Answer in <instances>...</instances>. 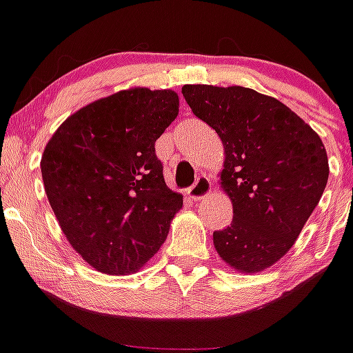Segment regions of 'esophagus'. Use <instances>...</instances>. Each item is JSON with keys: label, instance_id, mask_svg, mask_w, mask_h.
Returning a JSON list of instances; mask_svg holds the SVG:
<instances>
[{"label": "esophagus", "instance_id": "1", "mask_svg": "<svg viewBox=\"0 0 353 353\" xmlns=\"http://www.w3.org/2000/svg\"><path fill=\"white\" fill-rule=\"evenodd\" d=\"M210 193H212V179L208 176H199L196 183L186 191L188 198L193 199V201H199V199L208 196Z\"/></svg>", "mask_w": 353, "mask_h": 353}]
</instances>
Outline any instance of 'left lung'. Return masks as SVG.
<instances>
[{
    "label": "left lung",
    "mask_w": 353,
    "mask_h": 353,
    "mask_svg": "<svg viewBox=\"0 0 353 353\" xmlns=\"http://www.w3.org/2000/svg\"><path fill=\"white\" fill-rule=\"evenodd\" d=\"M183 95L225 154L219 176L234 219L213 232L216 252L236 272H263L290 251L323 196L325 145L294 110L252 88L184 85Z\"/></svg>",
    "instance_id": "8db88e82"
}]
</instances>
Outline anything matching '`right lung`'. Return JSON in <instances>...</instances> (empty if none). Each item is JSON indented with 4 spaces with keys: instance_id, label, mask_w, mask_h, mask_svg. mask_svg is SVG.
<instances>
[{
    "instance_id": "right-lung-1",
    "label": "right lung",
    "mask_w": 353,
    "mask_h": 353,
    "mask_svg": "<svg viewBox=\"0 0 353 353\" xmlns=\"http://www.w3.org/2000/svg\"><path fill=\"white\" fill-rule=\"evenodd\" d=\"M177 114L174 90L133 87L78 109L46 145L49 205L71 248L97 272H140L183 208L155 155V141Z\"/></svg>"
}]
</instances>
